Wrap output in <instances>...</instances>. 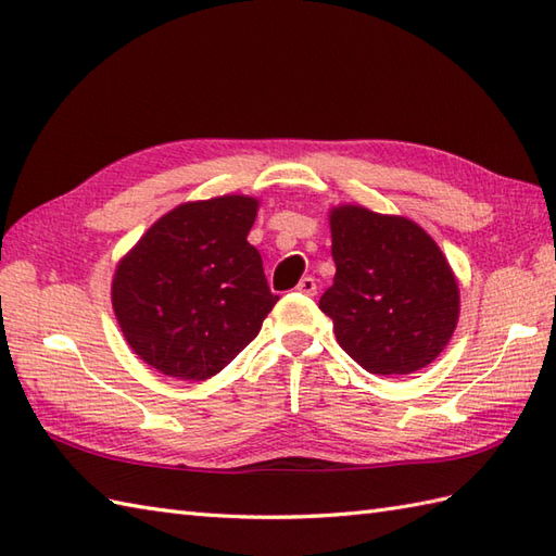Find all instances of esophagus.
Masks as SVG:
<instances>
[{
	"mask_svg": "<svg viewBox=\"0 0 556 556\" xmlns=\"http://www.w3.org/2000/svg\"><path fill=\"white\" fill-rule=\"evenodd\" d=\"M296 292H302V294H306V296H314V294L318 292L316 278H311V276L302 278V280H300V286H296Z\"/></svg>",
	"mask_w": 556,
	"mask_h": 556,
	"instance_id": "obj_1",
	"label": "esophagus"
}]
</instances>
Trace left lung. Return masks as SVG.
Returning a JSON list of instances; mask_svg holds the SVG:
<instances>
[{
	"label": "left lung",
	"instance_id": "1",
	"mask_svg": "<svg viewBox=\"0 0 556 556\" xmlns=\"http://www.w3.org/2000/svg\"><path fill=\"white\" fill-rule=\"evenodd\" d=\"M337 274L320 296L337 342L372 375H410L448 344L459 294L443 252L403 216L365 207L330 214Z\"/></svg>",
	"mask_w": 556,
	"mask_h": 556
}]
</instances>
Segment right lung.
<instances>
[{
  "label": "right lung",
  "instance_id": "1",
  "mask_svg": "<svg viewBox=\"0 0 556 556\" xmlns=\"http://www.w3.org/2000/svg\"><path fill=\"white\" fill-rule=\"evenodd\" d=\"M256 207L245 195L186 202L119 262L113 308L122 334L162 375L200 382L224 370L278 302L248 242Z\"/></svg>",
  "mask_w": 556,
  "mask_h": 556
}]
</instances>
